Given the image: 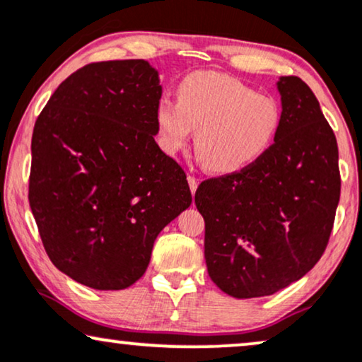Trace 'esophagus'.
<instances>
[{
  "label": "esophagus",
  "mask_w": 362,
  "mask_h": 362,
  "mask_svg": "<svg viewBox=\"0 0 362 362\" xmlns=\"http://www.w3.org/2000/svg\"><path fill=\"white\" fill-rule=\"evenodd\" d=\"M187 180H189V187H190V192L192 194H195L197 192V187H199V180L194 175H189L187 177Z\"/></svg>",
  "instance_id": "34e87169"
}]
</instances>
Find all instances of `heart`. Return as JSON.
Returning a JSON list of instances; mask_svg holds the SVG:
<instances>
[{
    "label": "heart",
    "instance_id": "heart-1",
    "mask_svg": "<svg viewBox=\"0 0 362 362\" xmlns=\"http://www.w3.org/2000/svg\"><path fill=\"white\" fill-rule=\"evenodd\" d=\"M281 105L237 77L214 71L192 72L180 81L177 100L156 105L157 144L167 156L194 147L206 170L242 173L272 151L281 129Z\"/></svg>",
    "mask_w": 362,
    "mask_h": 362
}]
</instances>
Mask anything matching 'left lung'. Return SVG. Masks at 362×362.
<instances>
[{"label":"left lung","instance_id":"1","mask_svg":"<svg viewBox=\"0 0 362 362\" xmlns=\"http://www.w3.org/2000/svg\"><path fill=\"white\" fill-rule=\"evenodd\" d=\"M281 129L248 170L202 182L209 276L226 295H273L305 276L329 240L339 204L338 142L316 95L281 76Z\"/></svg>","mask_w":362,"mask_h":362}]
</instances>
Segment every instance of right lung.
I'll list each match as a JSON object with an SVG mask.
<instances>
[{"instance_id":"right-lung-1","label":"right lung","mask_w":362,"mask_h":362,"mask_svg":"<svg viewBox=\"0 0 362 362\" xmlns=\"http://www.w3.org/2000/svg\"><path fill=\"white\" fill-rule=\"evenodd\" d=\"M158 72L93 62L54 90L31 141L30 205L47 257L94 290L146 273L157 235L192 204L185 172L157 146Z\"/></svg>"}]
</instances>
